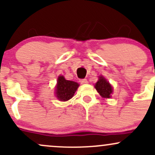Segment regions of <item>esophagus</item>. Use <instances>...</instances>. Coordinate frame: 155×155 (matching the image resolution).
I'll use <instances>...</instances> for the list:
<instances>
[{
	"label": "esophagus",
	"instance_id": "esophagus-1",
	"mask_svg": "<svg viewBox=\"0 0 155 155\" xmlns=\"http://www.w3.org/2000/svg\"><path fill=\"white\" fill-rule=\"evenodd\" d=\"M79 82L81 84H87L88 81L86 79H81L79 80Z\"/></svg>",
	"mask_w": 155,
	"mask_h": 155
}]
</instances>
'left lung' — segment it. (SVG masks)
Masks as SVG:
<instances>
[{
	"instance_id": "8db88e82",
	"label": "left lung",
	"mask_w": 155,
	"mask_h": 155,
	"mask_svg": "<svg viewBox=\"0 0 155 155\" xmlns=\"http://www.w3.org/2000/svg\"><path fill=\"white\" fill-rule=\"evenodd\" d=\"M95 87L103 97L110 98L111 94L112 93V90H113L112 87L103 76H100L99 80L95 84Z\"/></svg>"
}]
</instances>
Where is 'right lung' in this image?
<instances>
[{"label":"right lung","mask_w":155,"mask_h":155,"mask_svg":"<svg viewBox=\"0 0 155 155\" xmlns=\"http://www.w3.org/2000/svg\"><path fill=\"white\" fill-rule=\"evenodd\" d=\"M79 87V84L75 81L65 79L64 76H60L58 79L56 86V96L60 101H66L70 100Z\"/></svg>","instance_id":"1"}]
</instances>
